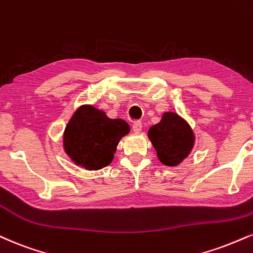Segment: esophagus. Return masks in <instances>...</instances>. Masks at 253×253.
<instances>
[{
  "instance_id": "1",
  "label": "esophagus",
  "mask_w": 253,
  "mask_h": 253,
  "mask_svg": "<svg viewBox=\"0 0 253 253\" xmlns=\"http://www.w3.org/2000/svg\"><path fill=\"white\" fill-rule=\"evenodd\" d=\"M133 132L134 133H140L141 132V129H142V124H141V121H134V123H133Z\"/></svg>"
}]
</instances>
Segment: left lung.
<instances>
[{
  "mask_svg": "<svg viewBox=\"0 0 253 253\" xmlns=\"http://www.w3.org/2000/svg\"><path fill=\"white\" fill-rule=\"evenodd\" d=\"M148 139L156 148L158 159L166 166H178L193 150V129L174 112H165L159 123L148 129Z\"/></svg>",
  "mask_w": 253,
  "mask_h": 253,
  "instance_id": "8db88e82",
  "label": "left lung"
}]
</instances>
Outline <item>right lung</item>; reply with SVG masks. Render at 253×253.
<instances>
[{
    "mask_svg": "<svg viewBox=\"0 0 253 253\" xmlns=\"http://www.w3.org/2000/svg\"><path fill=\"white\" fill-rule=\"evenodd\" d=\"M128 132L123 119H111L101 109L82 105L67 124L63 150L75 165L97 171L112 163L119 141Z\"/></svg>",
    "mask_w": 253,
    "mask_h": 253,
    "instance_id": "add662e5",
    "label": "right lung"
}]
</instances>
